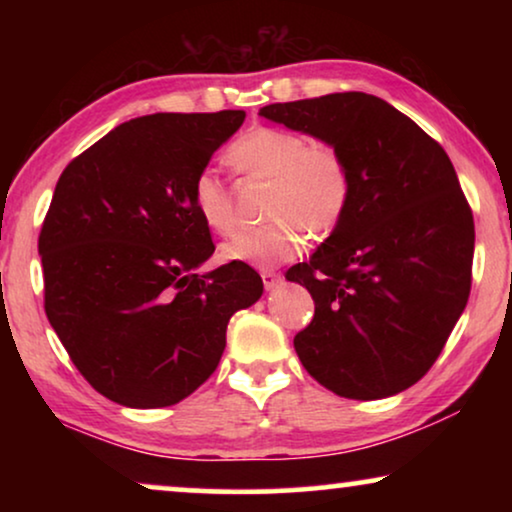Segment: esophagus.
Returning <instances> with one entry per match:
<instances>
[{"mask_svg": "<svg viewBox=\"0 0 512 512\" xmlns=\"http://www.w3.org/2000/svg\"><path fill=\"white\" fill-rule=\"evenodd\" d=\"M261 279H263V286L268 291L277 289V286L282 284V275H279V272H275V270H263L261 272Z\"/></svg>", "mask_w": 512, "mask_h": 512, "instance_id": "esophagus-1", "label": "esophagus"}]
</instances>
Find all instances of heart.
Returning a JSON list of instances; mask_svg holds the SVG:
<instances>
[{"label": "heart", "instance_id": "1", "mask_svg": "<svg viewBox=\"0 0 512 512\" xmlns=\"http://www.w3.org/2000/svg\"><path fill=\"white\" fill-rule=\"evenodd\" d=\"M228 160L237 170L272 181L270 226L249 228L221 247L226 261L270 268L291 261L305 247V230L326 237L345 221L352 205L354 177L345 153L331 142L289 128L256 125L230 144ZM191 200L205 226L230 233L235 226L233 200L214 170H200L193 179Z\"/></svg>", "mask_w": 512, "mask_h": 512}]
</instances>
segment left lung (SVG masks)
Masks as SVG:
<instances>
[{"instance_id": "1", "label": "left lung", "mask_w": 512, "mask_h": 512, "mask_svg": "<svg viewBox=\"0 0 512 512\" xmlns=\"http://www.w3.org/2000/svg\"><path fill=\"white\" fill-rule=\"evenodd\" d=\"M261 116L331 142L354 177L345 221L286 272L314 317L298 359L333 394L375 401L429 373L468 303L473 212L443 146L366 93L268 104Z\"/></svg>"}]
</instances>
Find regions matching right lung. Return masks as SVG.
<instances>
[{
  "mask_svg": "<svg viewBox=\"0 0 512 512\" xmlns=\"http://www.w3.org/2000/svg\"><path fill=\"white\" fill-rule=\"evenodd\" d=\"M242 121L233 109L132 118L60 174L39 233L46 317L109 401H184L219 366L230 317L261 298L247 263L195 272L214 242L193 179Z\"/></svg>",
  "mask_w": 512,
  "mask_h": 512,
  "instance_id": "obj_1",
  "label": "right lung"
}]
</instances>
